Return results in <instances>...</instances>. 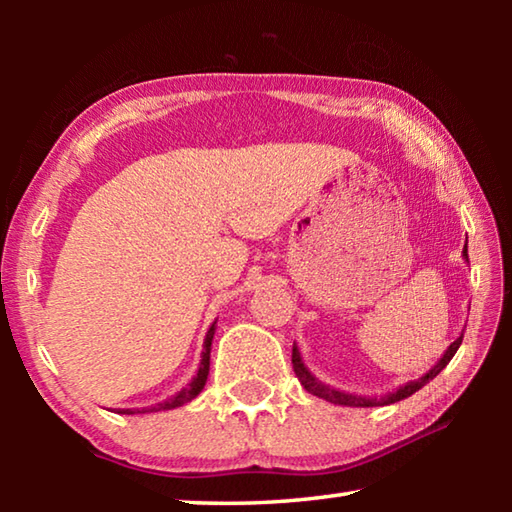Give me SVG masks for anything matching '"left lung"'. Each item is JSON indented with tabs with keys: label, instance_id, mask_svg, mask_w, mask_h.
Listing matches in <instances>:
<instances>
[{
	"label": "left lung",
	"instance_id": "obj_1",
	"mask_svg": "<svg viewBox=\"0 0 512 512\" xmlns=\"http://www.w3.org/2000/svg\"><path fill=\"white\" fill-rule=\"evenodd\" d=\"M463 255L467 259V246L463 248ZM463 343V336H458V339L449 345V348L445 350L443 359H440L436 366H433L427 375H422L420 379L415 381H409V384H404L397 388L395 393H388L386 397H379V400H375V397H361V395H352V393H343V391H336V388L323 384V381H318L311 372L305 368V363H302L300 359V352L298 348H293V354H291V363H293V370H296V377L300 379V384L305 386V391H309L311 395H318L323 397V400L332 402V404H341V406H361V409H366V406H384V404H395L404 400V397H411L415 391H420V388L424 384H429V381L438 375L440 370H443L449 361H452V357L456 354V350L461 348Z\"/></svg>",
	"mask_w": 512,
	"mask_h": 512
}]
</instances>
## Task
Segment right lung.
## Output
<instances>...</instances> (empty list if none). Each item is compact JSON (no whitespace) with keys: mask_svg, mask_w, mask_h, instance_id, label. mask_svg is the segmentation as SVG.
Listing matches in <instances>:
<instances>
[{"mask_svg":"<svg viewBox=\"0 0 512 512\" xmlns=\"http://www.w3.org/2000/svg\"><path fill=\"white\" fill-rule=\"evenodd\" d=\"M212 339H214V325L207 329V336H205V345H203V357H201V366H198L196 377L189 381V386H185L183 391L176 393L169 400H164L160 404H153V406H144V409H117V413L121 415H135V413H155V411H169V409H176V406H183L187 402H192L194 397L203 391L207 375H210V350H212Z\"/></svg>","mask_w":512,"mask_h":512,"instance_id":"add662e5","label":"right lung"}]
</instances>
